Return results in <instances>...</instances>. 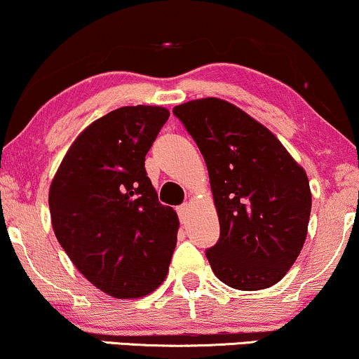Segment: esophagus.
<instances>
[{
    "instance_id": "1",
    "label": "esophagus",
    "mask_w": 359,
    "mask_h": 359,
    "mask_svg": "<svg viewBox=\"0 0 359 359\" xmlns=\"http://www.w3.org/2000/svg\"><path fill=\"white\" fill-rule=\"evenodd\" d=\"M187 212H189V205H187V203H182V205L177 207V215H179L180 222L185 220V217H187Z\"/></svg>"
}]
</instances>
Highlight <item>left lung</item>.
<instances>
[{"label":"left lung","mask_w":359,"mask_h":359,"mask_svg":"<svg viewBox=\"0 0 359 359\" xmlns=\"http://www.w3.org/2000/svg\"><path fill=\"white\" fill-rule=\"evenodd\" d=\"M201 149L220 222L205 255L217 278L253 292L287 275L300 255L311 212L306 172L273 134L217 97L174 107Z\"/></svg>","instance_id":"left-lung-1"}]
</instances>
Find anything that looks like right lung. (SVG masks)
I'll use <instances>...</instances> for the list:
<instances>
[{"label": "right lung", "instance_id": "1", "mask_svg": "<svg viewBox=\"0 0 359 359\" xmlns=\"http://www.w3.org/2000/svg\"><path fill=\"white\" fill-rule=\"evenodd\" d=\"M170 112L127 106L94 121L49 189L57 242L94 287L114 298L154 292L169 271L179 219L158 202L146 156Z\"/></svg>", "mask_w": 359, "mask_h": 359}]
</instances>
